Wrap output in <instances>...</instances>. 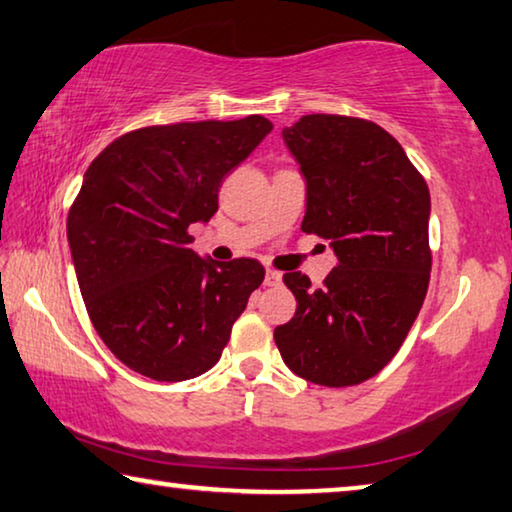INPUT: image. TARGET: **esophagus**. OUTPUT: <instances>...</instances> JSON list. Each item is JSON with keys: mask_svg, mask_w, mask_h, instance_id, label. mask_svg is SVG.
Returning <instances> with one entry per match:
<instances>
[{"mask_svg": "<svg viewBox=\"0 0 512 512\" xmlns=\"http://www.w3.org/2000/svg\"><path fill=\"white\" fill-rule=\"evenodd\" d=\"M264 285H266V287H280V285H282V273H278V271H266V275H264Z\"/></svg>", "mask_w": 512, "mask_h": 512, "instance_id": "obj_1", "label": "esophagus"}]
</instances>
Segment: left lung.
Masks as SVG:
<instances>
[{"instance_id": "1", "label": "left lung", "mask_w": 512, "mask_h": 512, "mask_svg": "<svg viewBox=\"0 0 512 512\" xmlns=\"http://www.w3.org/2000/svg\"><path fill=\"white\" fill-rule=\"evenodd\" d=\"M282 139L305 180L303 232L328 241L323 282L285 273L296 314L273 332L296 376L348 387L385 367L415 323L431 280V193L401 143L369 120L314 113Z\"/></svg>"}]
</instances>
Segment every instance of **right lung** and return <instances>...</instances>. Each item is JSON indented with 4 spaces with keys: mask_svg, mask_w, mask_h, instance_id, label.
I'll return each instance as SVG.
<instances>
[{
    "mask_svg": "<svg viewBox=\"0 0 512 512\" xmlns=\"http://www.w3.org/2000/svg\"><path fill=\"white\" fill-rule=\"evenodd\" d=\"M273 129L264 116L143 127L107 145L68 214L81 298L116 358L159 383L212 369L262 285L257 259L218 264L191 248L193 223Z\"/></svg>",
    "mask_w": 512,
    "mask_h": 512,
    "instance_id": "add662e5",
    "label": "right lung"
}]
</instances>
